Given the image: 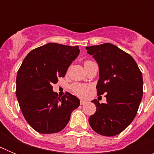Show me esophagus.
I'll return each mask as SVG.
<instances>
[{"mask_svg":"<svg viewBox=\"0 0 154 154\" xmlns=\"http://www.w3.org/2000/svg\"><path fill=\"white\" fill-rule=\"evenodd\" d=\"M87 103V102L86 101H84V100H80V104L81 105H85V104H86Z\"/></svg>","mask_w":154,"mask_h":154,"instance_id":"obj_1","label":"esophagus"}]
</instances>
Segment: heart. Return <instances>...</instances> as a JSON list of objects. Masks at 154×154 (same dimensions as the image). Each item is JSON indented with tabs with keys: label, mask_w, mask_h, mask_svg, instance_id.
<instances>
[{
	"label": "heart",
	"mask_w": 154,
	"mask_h": 154,
	"mask_svg": "<svg viewBox=\"0 0 154 154\" xmlns=\"http://www.w3.org/2000/svg\"><path fill=\"white\" fill-rule=\"evenodd\" d=\"M90 61H86L84 64L88 63ZM71 89L77 96H80V97H85L89 93V87L88 85H83V84L81 83H74L71 86Z\"/></svg>",
	"instance_id": "b5f03b06"
}]
</instances>
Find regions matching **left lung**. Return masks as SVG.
Returning a JSON list of instances; mask_svg holds the SVG:
<instances>
[{"label":"left lung","mask_w":154,"mask_h":154,"mask_svg":"<svg viewBox=\"0 0 154 154\" xmlns=\"http://www.w3.org/2000/svg\"><path fill=\"white\" fill-rule=\"evenodd\" d=\"M87 53L99 65L98 95L106 94V103L96 99V112L89 118L92 130L112 137L127 127L137 115L143 97V76L133 57L110 43L89 46Z\"/></svg>","instance_id":"left-lung-1"}]
</instances>
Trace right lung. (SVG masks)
I'll use <instances>...</instances> for the list:
<instances>
[{
	"label": "right lung",
	"instance_id": "add662e5",
	"mask_svg": "<svg viewBox=\"0 0 154 154\" xmlns=\"http://www.w3.org/2000/svg\"><path fill=\"white\" fill-rule=\"evenodd\" d=\"M79 51V46L48 43L24 58L17 74L16 96L24 119L37 132H60L79 106L76 96L66 92L58 97L51 86L65 75Z\"/></svg>",
	"mask_w": 154,
	"mask_h": 154
}]
</instances>
